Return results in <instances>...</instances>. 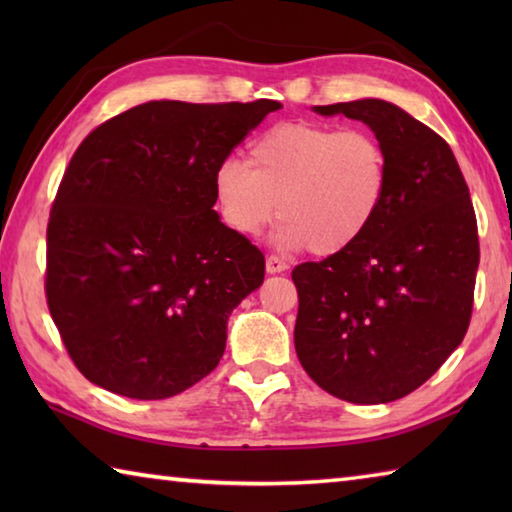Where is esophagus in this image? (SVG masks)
Returning <instances> with one entry per match:
<instances>
[{"instance_id": "esophagus-1", "label": "esophagus", "mask_w": 512, "mask_h": 512, "mask_svg": "<svg viewBox=\"0 0 512 512\" xmlns=\"http://www.w3.org/2000/svg\"><path fill=\"white\" fill-rule=\"evenodd\" d=\"M287 268H289V264L284 262L282 257H277V255L266 257V271L268 273H282V271H287Z\"/></svg>"}]
</instances>
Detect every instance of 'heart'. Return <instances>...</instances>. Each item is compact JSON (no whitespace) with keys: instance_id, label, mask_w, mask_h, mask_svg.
<instances>
[{"instance_id":"obj_1","label":"heart","mask_w":512,"mask_h":512,"mask_svg":"<svg viewBox=\"0 0 512 512\" xmlns=\"http://www.w3.org/2000/svg\"><path fill=\"white\" fill-rule=\"evenodd\" d=\"M388 187L391 162L372 133L287 121L257 137L248 169L232 160L216 169L214 201L239 235H259L280 210L291 244L339 255L370 230Z\"/></svg>"}]
</instances>
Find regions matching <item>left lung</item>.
Returning a JSON list of instances; mask_svg holds the SVG:
<instances>
[{
	"mask_svg": "<svg viewBox=\"0 0 512 512\" xmlns=\"http://www.w3.org/2000/svg\"><path fill=\"white\" fill-rule=\"evenodd\" d=\"M372 128L391 162L375 223L352 248L293 268L296 352L307 375L352 404L413 393L470 327L479 232L449 144L381 99L316 106Z\"/></svg>",
	"mask_w": 512,
	"mask_h": 512,
	"instance_id": "1",
	"label": "left lung"
}]
</instances>
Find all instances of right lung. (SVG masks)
<instances>
[{
  "mask_svg": "<svg viewBox=\"0 0 512 512\" xmlns=\"http://www.w3.org/2000/svg\"><path fill=\"white\" fill-rule=\"evenodd\" d=\"M280 108L149 101L76 149L49 214L45 293L92 384L164 400L219 366L230 311L264 282V255L212 210L214 176Z\"/></svg>",
  "mask_w": 512,
  "mask_h": 512,
  "instance_id": "1",
  "label": "right lung"
}]
</instances>
